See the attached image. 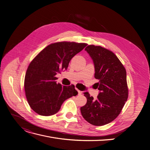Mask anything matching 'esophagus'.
Masks as SVG:
<instances>
[{"instance_id": "esophagus-1", "label": "esophagus", "mask_w": 150, "mask_h": 150, "mask_svg": "<svg viewBox=\"0 0 150 150\" xmlns=\"http://www.w3.org/2000/svg\"><path fill=\"white\" fill-rule=\"evenodd\" d=\"M76 90L77 91V92H78V94H79V95H80V94H81V91H80V90H79V89H76Z\"/></svg>"}]
</instances>
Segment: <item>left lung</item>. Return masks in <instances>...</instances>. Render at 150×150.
Instances as JSON below:
<instances>
[{"label":"left lung","mask_w":150,"mask_h":150,"mask_svg":"<svg viewBox=\"0 0 150 150\" xmlns=\"http://www.w3.org/2000/svg\"><path fill=\"white\" fill-rule=\"evenodd\" d=\"M93 61L99 93L94 99L84 93L87 102L80 108L83 118L94 126H103L119 115L128 97L126 71L117 56L100 46L88 45L84 50Z\"/></svg>","instance_id":"8db88e82"}]
</instances>
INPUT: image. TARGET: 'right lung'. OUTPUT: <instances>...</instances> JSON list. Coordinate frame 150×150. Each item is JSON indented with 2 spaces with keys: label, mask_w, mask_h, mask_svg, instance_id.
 Returning <instances> with one entry per match:
<instances>
[{
  "label": "right lung",
  "mask_w": 150,
  "mask_h": 150,
  "mask_svg": "<svg viewBox=\"0 0 150 150\" xmlns=\"http://www.w3.org/2000/svg\"><path fill=\"white\" fill-rule=\"evenodd\" d=\"M86 43L61 42L45 48L32 61L24 79L25 96L30 108L42 116L56 114L66 99L78 94L75 86L57 84L56 75L67 70L75 55Z\"/></svg>",
  "instance_id": "obj_1"
}]
</instances>
